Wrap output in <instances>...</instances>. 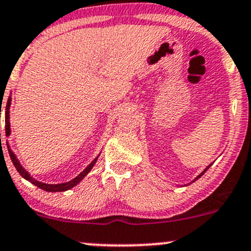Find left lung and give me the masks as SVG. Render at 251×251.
<instances>
[{
    "label": "left lung",
    "mask_w": 251,
    "mask_h": 251,
    "mask_svg": "<svg viewBox=\"0 0 251 251\" xmlns=\"http://www.w3.org/2000/svg\"><path fill=\"white\" fill-rule=\"evenodd\" d=\"M210 167H211V164H210V166H208V167H206V168H205V170H203V172H202V173H200V174H199V175H198V176H197V177H195V178H194V180H193V181H192V182H194V181H197V180H198V178H199V177H201V176L203 175V173H205V172H206V170H207V169H208V168H210ZM192 182H191V183H192Z\"/></svg>",
    "instance_id": "8db88e82"
}]
</instances>
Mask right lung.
<instances>
[{
    "label": "right lung",
    "mask_w": 251,
    "mask_h": 251,
    "mask_svg": "<svg viewBox=\"0 0 251 251\" xmlns=\"http://www.w3.org/2000/svg\"><path fill=\"white\" fill-rule=\"evenodd\" d=\"M10 103H12V98H8V101H7V106H5V136L9 137L10 136V121H9V107H10ZM8 145V143H7ZM8 152H9V156H10V159H12L14 167L16 168V170H18V173L20 174L25 180L29 181V182L34 184V186L39 187L40 189H43V191H46V192H65L68 191V189L73 188V187H75L77 183L81 182L82 180L85 177V175L88 174V173L90 172V170L93 169V167H94V164L96 163V161H98L99 156H96V158H94V161H92V163L89 164L83 172L81 173V174H78L76 176L75 178H73L71 181H68V182H64V183H57V184H50V183H44V182H40V181H37L35 178H33L31 174H29L27 170H25V168L21 166L20 162H19V159L16 158L15 153L13 152L12 149H10L9 145H8Z\"/></svg>",
    "instance_id": "add662e5"
}]
</instances>
